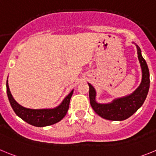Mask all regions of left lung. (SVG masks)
Segmentation results:
<instances>
[{
	"label": "left lung",
	"mask_w": 156,
	"mask_h": 156,
	"mask_svg": "<svg viewBox=\"0 0 156 156\" xmlns=\"http://www.w3.org/2000/svg\"><path fill=\"white\" fill-rule=\"evenodd\" d=\"M137 55L142 70V80L139 87L133 94L124 98L114 100L109 104H99L95 101L96 91L91 84L88 83L90 90L89 97L92 108L101 117L105 119L121 121L131 116L142 105L150 86L149 70L145 60L141 55L140 49L137 45Z\"/></svg>",
	"instance_id": "1"
}]
</instances>
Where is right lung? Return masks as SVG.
I'll use <instances>...</instances> for the list:
<instances>
[{
	"instance_id": "obj_1",
	"label": "right lung",
	"mask_w": 156,
	"mask_h": 156,
	"mask_svg": "<svg viewBox=\"0 0 156 156\" xmlns=\"http://www.w3.org/2000/svg\"><path fill=\"white\" fill-rule=\"evenodd\" d=\"M6 87L8 100L16 115L20 117L22 119L28 122L29 124H31L34 126H38V127L50 126L62 120L67 113V111L69 107L70 99L73 93V90H72L65 98L62 104L55 108L30 109V108H27L20 105L15 101L9 90L8 80H7Z\"/></svg>"
}]
</instances>
